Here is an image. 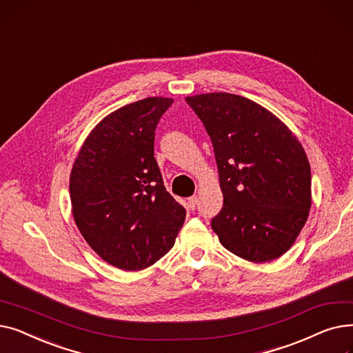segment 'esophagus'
Instances as JSON below:
<instances>
[{"label":"esophagus","instance_id":"1","mask_svg":"<svg viewBox=\"0 0 353 353\" xmlns=\"http://www.w3.org/2000/svg\"><path fill=\"white\" fill-rule=\"evenodd\" d=\"M197 201H199L197 196H192V197H189V206H190V209H192V210H194V209H196V206H197Z\"/></svg>","mask_w":353,"mask_h":353}]
</instances>
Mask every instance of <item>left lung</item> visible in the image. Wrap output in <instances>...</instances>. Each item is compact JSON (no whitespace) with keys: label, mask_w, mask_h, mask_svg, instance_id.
<instances>
[{"label":"left lung","mask_w":353,"mask_h":353,"mask_svg":"<svg viewBox=\"0 0 353 353\" xmlns=\"http://www.w3.org/2000/svg\"><path fill=\"white\" fill-rule=\"evenodd\" d=\"M210 136L223 208L220 243L265 263L290 249L310 210V165L299 140L270 111L230 92L188 97Z\"/></svg>","instance_id":"left-lung-1"}]
</instances>
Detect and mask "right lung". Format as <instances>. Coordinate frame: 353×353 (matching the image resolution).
<instances>
[{"instance_id":"obj_1","label":"right lung","mask_w":353,"mask_h":353,"mask_svg":"<svg viewBox=\"0 0 353 353\" xmlns=\"http://www.w3.org/2000/svg\"><path fill=\"white\" fill-rule=\"evenodd\" d=\"M172 99L148 97L103 119L72 165V216L85 242L123 270L152 266L169 252L186 210L165 190L154 132Z\"/></svg>"}]
</instances>
